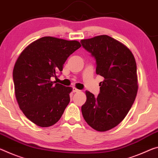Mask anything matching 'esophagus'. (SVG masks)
Instances as JSON below:
<instances>
[{
	"label": "esophagus",
	"instance_id": "34e87169",
	"mask_svg": "<svg viewBox=\"0 0 158 158\" xmlns=\"http://www.w3.org/2000/svg\"><path fill=\"white\" fill-rule=\"evenodd\" d=\"M80 91V90H79V89H76V88H73V92H75V93H77V92H79Z\"/></svg>",
	"mask_w": 158,
	"mask_h": 158
}]
</instances>
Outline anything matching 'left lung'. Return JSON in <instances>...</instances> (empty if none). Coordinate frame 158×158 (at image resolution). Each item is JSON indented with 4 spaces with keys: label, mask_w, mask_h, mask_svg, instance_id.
Returning a JSON list of instances; mask_svg holds the SVG:
<instances>
[{
    "label": "left lung",
    "mask_w": 158,
    "mask_h": 158,
    "mask_svg": "<svg viewBox=\"0 0 158 158\" xmlns=\"http://www.w3.org/2000/svg\"><path fill=\"white\" fill-rule=\"evenodd\" d=\"M81 44L96 59V74L104 77L97 97L86 91L82 114L93 129L108 131L124 119L136 98V60L128 48L107 35L82 39Z\"/></svg>",
    "instance_id": "8db88e82"
}]
</instances>
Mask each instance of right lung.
<instances>
[{"instance_id":"right-lung-1","label":"right lung","mask_w":158,"mask_h":158,"mask_svg":"<svg viewBox=\"0 0 158 158\" xmlns=\"http://www.w3.org/2000/svg\"><path fill=\"white\" fill-rule=\"evenodd\" d=\"M80 47L77 41L45 36L29 44L17 58L12 73L17 101L37 126L56 124L69 104L72 88L51 79L61 73L67 57Z\"/></svg>"}]
</instances>
